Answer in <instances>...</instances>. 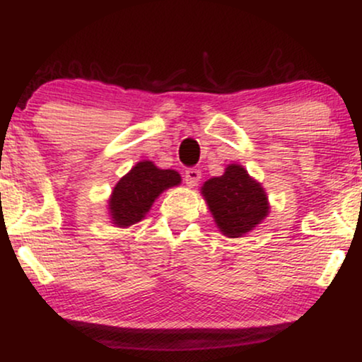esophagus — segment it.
Returning <instances> with one entry per match:
<instances>
[{"label": "esophagus", "instance_id": "34e87169", "mask_svg": "<svg viewBox=\"0 0 362 362\" xmlns=\"http://www.w3.org/2000/svg\"><path fill=\"white\" fill-rule=\"evenodd\" d=\"M185 181L189 187L197 186V182L201 181V171L197 170V168H189V170H186Z\"/></svg>", "mask_w": 362, "mask_h": 362}]
</instances>
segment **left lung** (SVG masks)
I'll use <instances>...</instances> for the list:
<instances>
[{
	"label": "left lung",
	"mask_w": 362,
	"mask_h": 362,
	"mask_svg": "<svg viewBox=\"0 0 362 362\" xmlns=\"http://www.w3.org/2000/svg\"><path fill=\"white\" fill-rule=\"evenodd\" d=\"M201 194L222 235L242 237L262 224L270 212L269 196L262 182L242 165H227L224 175L207 180Z\"/></svg>",
	"instance_id": "left-lung-1"
}]
</instances>
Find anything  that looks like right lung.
<instances>
[{
	"label": "right lung",
	"instance_id": "add662e5",
	"mask_svg": "<svg viewBox=\"0 0 362 362\" xmlns=\"http://www.w3.org/2000/svg\"><path fill=\"white\" fill-rule=\"evenodd\" d=\"M181 176L175 170H161L150 160L138 161L120 177L108 197V216L115 227L127 229L145 219L161 192L180 186Z\"/></svg>",
	"mask_w": 362,
	"mask_h": 362
}]
</instances>
